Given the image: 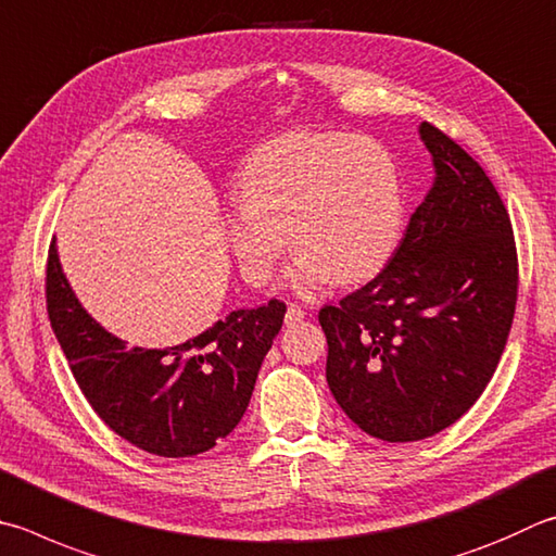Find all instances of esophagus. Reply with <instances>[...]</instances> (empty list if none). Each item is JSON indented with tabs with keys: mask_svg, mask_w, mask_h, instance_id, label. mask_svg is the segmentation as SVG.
Segmentation results:
<instances>
[{
	"mask_svg": "<svg viewBox=\"0 0 556 556\" xmlns=\"http://www.w3.org/2000/svg\"><path fill=\"white\" fill-rule=\"evenodd\" d=\"M304 318H306V313L301 311L299 306H289V308H287V316H285L287 326H296V323H301Z\"/></svg>",
	"mask_w": 556,
	"mask_h": 556,
	"instance_id": "obj_1",
	"label": "esophagus"
}]
</instances>
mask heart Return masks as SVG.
<instances>
[{
	"label": "heart",
	"instance_id": "b5f03b06",
	"mask_svg": "<svg viewBox=\"0 0 556 556\" xmlns=\"http://www.w3.org/2000/svg\"><path fill=\"white\" fill-rule=\"evenodd\" d=\"M238 194L243 206L228 218V240L250 287L269 285L287 238L299 255L289 279L301 294L375 277L399 240V167L367 136L271 138L245 160Z\"/></svg>",
	"mask_w": 556,
	"mask_h": 556
}]
</instances>
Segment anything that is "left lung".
<instances>
[{
    "label": "left lung",
    "instance_id": "8db88e82",
    "mask_svg": "<svg viewBox=\"0 0 556 556\" xmlns=\"http://www.w3.org/2000/svg\"><path fill=\"white\" fill-rule=\"evenodd\" d=\"M435 179L379 275L323 306L326 379L371 438L413 442L459 420L486 389L518 299L508 211L467 150L422 121Z\"/></svg>",
    "mask_w": 556,
    "mask_h": 556
}]
</instances>
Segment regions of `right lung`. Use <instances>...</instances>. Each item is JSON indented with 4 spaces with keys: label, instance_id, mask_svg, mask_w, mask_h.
I'll return each mask as SVG.
<instances>
[{
    "label": "right lung",
    "instance_id": "add662e5",
    "mask_svg": "<svg viewBox=\"0 0 556 556\" xmlns=\"http://www.w3.org/2000/svg\"><path fill=\"white\" fill-rule=\"evenodd\" d=\"M48 318L85 399L130 445L157 457H194L243 418L262 359L287 306L230 311L197 338L169 348H128L79 304L53 240L46 269Z\"/></svg>",
    "mask_w": 556,
    "mask_h": 556
}]
</instances>
